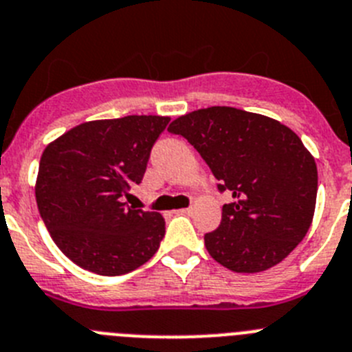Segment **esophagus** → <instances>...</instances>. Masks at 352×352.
I'll list each match as a JSON object with an SVG mask.
<instances>
[{"label":"esophagus","instance_id":"obj_1","mask_svg":"<svg viewBox=\"0 0 352 352\" xmlns=\"http://www.w3.org/2000/svg\"><path fill=\"white\" fill-rule=\"evenodd\" d=\"M180 214H191L192 212V207H188V208H180Z\"/></svg>","mask_w":352,"mask_h":352}]
</instances>
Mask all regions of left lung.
<instances>
[{
	"mask_svg": "<svg viewBox=\"0 0 352 352\" xmlns=\"http://www.w3.org/2000/svg\"><path fill=\"white\" fill-rule=\"evenodd\" d=\"M204 157L217 189L230 191L208 254L239 274L275 267L303 240L314 217L318 166L300 137L270 117L210 107L170 124Z\"/></svg>",
	"mask_w": 352,
	"mask_h": 352,
	"instance_id": "obj_1",
	"label": "left lung"
}]
</instances>
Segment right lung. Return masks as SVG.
I'll use <instances>...</instances> for the list:
<instances>
[{"label":"right lung","mask_w":352,"mask_h":352,"mask_svg":"<svg viewBox=\"0 0 352 352\" xmlns=\"http://www.w3.org/2000/svg\"><path fill=\"white\" fill-rule=\"evenodd\" d=\"M170 117L126 116L89 121L50 142L40 160L36 205L56 245L98 275L137 270L164 236L157 212L129 207L151 148Z\"/></svg>","instance_id":"obj_1"}]
</instances>
